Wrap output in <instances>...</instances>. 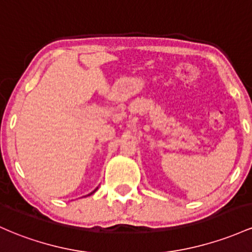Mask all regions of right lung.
I'll return each instance as SVG.
<instances>
[{
	"label": "right lung",
	"mask_w": 252,
	"mask_h": 252,
	"mask_svg": "<svg viewBox=\"0 0 252 252\" xmlns=\"http://www.w3.org/2000/svg\"><path fill=\"white\" fill-rule=\"evenodd\" d=\"M95 190H96V189H95ZM95 190H94V191H95ZM94 191H93V192H94Z\"/></svg>",
	"instance_id": "right-lung-1"
}]
</instances>
